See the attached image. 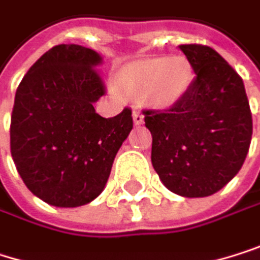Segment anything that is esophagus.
<instances>
[{
	"mask_svg": "<svg viewBox=\"0 0 260 260\" xmlns=\"http://www.w3.org/2000/svg\"><path fill=\"white\" fill-rule=\"evenodd\" d=\"M133 118H134V124H142L145 117H143L142 111H134L133 112Z\"/></svg>",
	"mask_w": 260,
	"mask_h": 260,
	"instance_id": "1",
	"label": "esophagus"
}]
</instances>
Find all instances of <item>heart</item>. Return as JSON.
Wrapping results in <instances>:
<instances>
[{"mask_svg":"<svg viewBox=\"0 0 260 260\" xmlns=\"http://www.w3.org/2000/svg\"><path fill=\"white\" fill-rule=\"evenodd\" d=\"M191 83V66L183 57L152 58L129 64L118 75L115 94H146L158 106L174 105Z\"/></svg>","mask_w":260,"mask_h":260,"instance_id":"heart-1","label":"heart"}]
</instances>
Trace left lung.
<instances>
[{"instance_id": "8db88e82", "label": "left lung", "mask_w": 260, "mask_h": 260, "mask_svg": "<svg viewBox=\"0 0 260 260\" xmlns=\"http://www.w3.org/2000/svg\"><path fill=\"white\" fill-rule=\"evenodd\" d=\"M196 77L185 94L163 111L148 109L151 161L161 183L183 197H207L242 168L253 118L242 78L202 44H182Z\"/></svg>"}]
</instances>
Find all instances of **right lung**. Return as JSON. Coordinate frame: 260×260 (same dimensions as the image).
<instances>
[{
    "instance_id": "1",
    "label": "right lung",
    "mask_w": 260,
    "mask_h": 260,
    "mask_svg": "<svg viewBox=\"0 0 260 260\" xmlns=\"http://www.w3.org/2000/svg\"><path fill=\"white\" fill-rule=\"evenodd\" d=\"M102 57L58 44L34 63L15 94L10 152L26 186L49 205L81 207L102 194L114 158L133 129V112L103 118Z\"/></svg>"
}]
</instances>
